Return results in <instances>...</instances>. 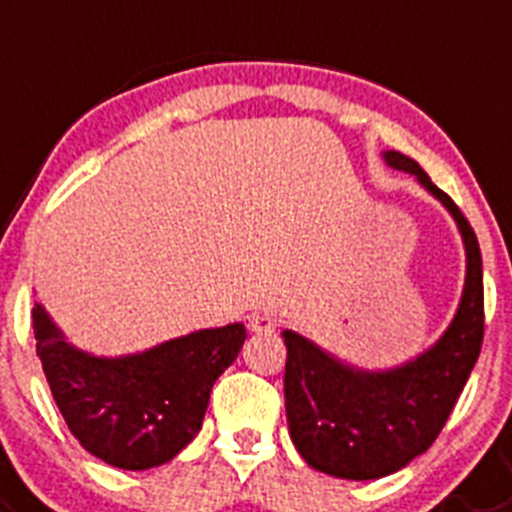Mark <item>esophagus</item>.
Segmentation results:
<instances>
[{
	"label": "esophagus",
	"instance_id": "obj_1",
	"mask_svg": "<svg viewBox=\"0 0 512 512\" xmlns=\"http://www.w3.org/2000/svg\"><path fill=\"white\" fill-rule=\"evenodd\" d=\"M275 326H278V318H275L270 310H257V313H252L250 328L252 333H257V336H262V333H272L275 331Z\"/></svg>",
	"mask_w": 512,
	"mask_h": 512
}]
</instances>
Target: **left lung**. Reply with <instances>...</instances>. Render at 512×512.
<instances>
[{
    "label": "left lung",
    "mask_w": 512,
    "mask_h": 512,
    "mask_svg": "<svg viewBox=\"0 0 512 512\" xmlns=\"http://www.w3.org/2000/svg\"><path fill=\"white\" fill-rule=\"evenodd\" d=\"M384 161L417 176L452 214L465 245V288L447 331L391 369H358L300 333L283 331L290 439L313 470L343 480L394 475L432 447L475 369L485 331L482 255L470 222L417 161L399 151H384Z\"/></svg>",
    "instance_id": "1"
}]
</instances>
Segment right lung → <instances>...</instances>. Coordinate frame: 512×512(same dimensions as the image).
Instances as JSON below:
<instances>
[{
  "mask_svg": "<svg viewBox=\"0 0 512 512\" xmlns=\"http://www.w3.org/2000/svg\"><path fill=\"white\" fill-rule=\"evenodd\" d=\"M37 356L73 437L121 470L174 460L202 429L212 386L240 353L242 323L202 328L128 356L75 348L45 305L32 308Z\"/></svg>",
  "mask_w": 512,
  "mask_h": 512,
  "instance_id": "1",
  "label": "right lung"
}]
</instances>
